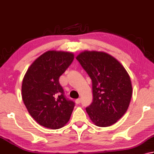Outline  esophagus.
Returning a JSON list of instances; mask_svg holds the SVG:
<instances>
[{"mask_svg": "<svg viewBox=\"0 0 154 154\" xmlns=\"http://www.w3.org/2000/svg\"><path fill=\"white\" fill-rule=\"evenodd\" d=\"M75 103H76L77 104H79L81 103V99H77L75 100Z\"/></svg>", "mask_w": 154, "mask_h": 154, "instance_id": "34e87169", "label": "esophagus"}]
</instances>
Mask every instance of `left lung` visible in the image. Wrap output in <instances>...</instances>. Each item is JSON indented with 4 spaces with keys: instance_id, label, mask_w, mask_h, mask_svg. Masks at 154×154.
<instances>
[{
    "instance_id": "8db88e82",
    "label": "left lung",
    "mask_w": 154,
    "mask_h": 154,
    "mask_svg": "<svg viewBox=\"0 0 154 154\" xmlns=\"http://www.w3.org/2000/svg\"><path fill=\"white\" fill-rule=\"evenodd\" d=\"M76 59L92 81L93 102L86 107L91 121L99 127H108L127 111L132 95L128 72L107 53L83 51Z\"/></svg>"
}]
</instances>
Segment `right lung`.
Instances as JSON below:
<instances>
[{"mask_svg": "<svg viewBox=\"0 0 154 154\" xmlns=\"http://www.w3.org/2000/svg\"><path fill=\"white\" fill-rule=\"evenodd\" d=\"M73 59L71 53L47 51L32 63L24 77V103L32 118L45 128H61L70 119L75 103L65 97L59 79Z\"/></svg>", "mask_w": 154, "mask_h": 154, "instance_id": "right-lung-1", "label": "right lung"}]
</instances>
